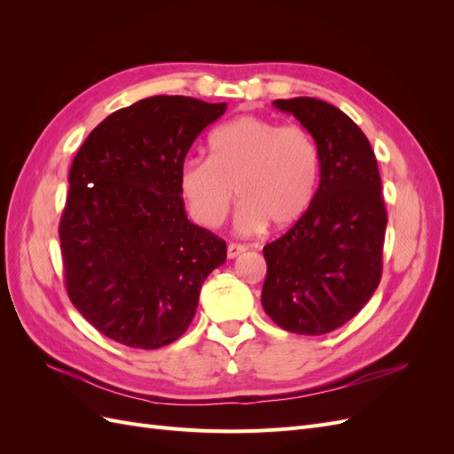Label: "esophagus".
<instances>
[{
    "label": "esophagus",
    "mask_w": 454,
    "mask_h": 454,
    "mask_svg": "<svg viewBox=\"0 0 454 454\" xmlns=\"http://www.w3.org/2000/svg\"><path fill=\"white\" fill-rule=\"evenodd\" d=\"M242 252H246V246H244V244L231 242V244L227 246V255H229V259H235V257H239Z\"/></svg>",
    "instance_id": "34e87169"
}]
</instances>
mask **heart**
<instances>
[{
  "label": "heart",
  "instance_id": "1",
  "mask_svg": "<svg viewBox=\"0 0 454 454\" xmlns=\"http://www.w3.org/2000/svg\"><path fill=\"white\" fill-rule=\"evenodd\" d=\"M318 176V144L305 127L242 115L212 132L208 159L184 160L177 184L191 217L206 229L225 222L237 191L242 204L237 225L257 232L267 223L272 229L297 223L314 199Z\"/></svg>",
  "mask_w": 454,
  "mask_h": 454
}]
</instances>
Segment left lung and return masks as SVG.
<instances>
[{"mask_svg":"<svg viewBox=\"0 0 454 454\" xmlns=\"http://www.w3.org/2000/svg\"><path fill=\"white\" fill-rule=\"evenodd\" d=\"M272 104L318 144L320 185L303 217L263 248L261 305L286 332L324 335L354 318L380 282V174L365 134L339 107L309 96Z\"/></svg>","mask_w":454,"mask_h":454,"instance_id":"8db88e82","label":"left lung"}]
</instances>
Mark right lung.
Segmentation results:
<instances>
[{
	"label": "right lung",
	"instance_id": "right-lung-1",
	"mask_svg": "<svg viewBox=\"0 0 454 454\" xmlns=\"http://www.w3.org/2000/svg\"><path fill=\"white\" fill-rule=\"evenodd\" d=\"M225 104L151 96L79 147L60 217L67 297L106 337L155 350L182 337L227 244L187 219L180 167Z\"/></svg>",
	"mask_w": 454,
	"mask_h": 454
}]
</instances>
